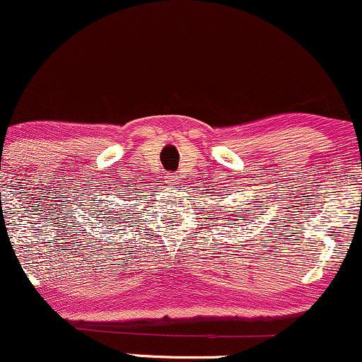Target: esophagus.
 I'll use <instances>...</instances> for the list:
<instances>
[{
    "label": "esophagus",
    "mask_w": 362,
    "mask_h": 362,
    "mask_svg": "<svg viewBox=\"0 0 362 362\" xmlns=\"http://www.w3.org/2000/svg\"><path fill=\"white\" fill-rule=\"evenodd\" d=\"M166 182H168V184H175V182H178V177H177V175H175V173H172V175H170L168 180H166Z\"/></svg>",
    "instance_id": "esophagus-1"
}]
</instances>
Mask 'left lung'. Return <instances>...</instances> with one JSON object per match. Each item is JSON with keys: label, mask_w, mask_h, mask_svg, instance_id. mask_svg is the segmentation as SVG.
I'll use <instances>...</instances> for the list:
<instances>
[{"label": "left lung", "mask_w": 362, "mask_h": 362, "mask_svg": "<svg viewBox=\"0 0 362 362\" xmlns=\"http://www.w3.org/2000/svg\"><path fill=\"white\" fill-rule=\"evenodd\" d=\"M239 211H240V209H239ZM233 214H235V213H233ZM237 216H239V218H244V216H240V214H237Z\"/></svg>", "instance_id": "left-lung-1"}]
</instances>
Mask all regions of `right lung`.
<instances>
[{
    "label": "right lung",
    "mask_w": 362,
    "mask_h": 362,
    "mask_svg": "<svg viewBox=\"0 0 362 362\" xmlns=\"http://www.w3.org/2000/svg\"><path fill=\"white\" fill-rule=\"evenodd\" d=\"M108 213H113V211H111V209H110V211ZM110 220H111V216H110Z\"/></svg>",
    "instance_id": "right-lung-1"
}]
</instances>
